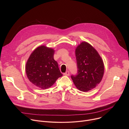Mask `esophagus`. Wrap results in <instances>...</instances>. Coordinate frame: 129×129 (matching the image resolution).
<instances>
[{
	"instance_id": "1",
	"label": "esophagus",
	"mask_w": 129,
	"mask_h": 129,
	"mask_svg": "<svg viewBox=\"0 0 129 129\" xmlns=\"http://www.w3.org/2000/svg\"><path fill=\"white\" fill-rule=\"evenodd\" d=\"M64 75L65 76H69V75H70V73H69V71L67 70V71H66V72H65V73H64Z\"/></svg>"
}]
</instances>
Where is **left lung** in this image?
Masks as SVG:
<instances>
[{
	"mask_svg": "<svg viewBox=\"0 0 129 129\" xmlns=\"http://www.w3.org/2000/svg\"><path fill=\"white\" fill-rule=\"evenodd\" d=\"M76 57L78 72L71 78L79 90L87 92L102 81L104 72L103 61L98 51L86 42L78 46Z\"/></svg>",
	"mask_w": 129,
	"mask_h": 129,
	"instance_id": "1",
	"label": "left lung"
}]
</instances>
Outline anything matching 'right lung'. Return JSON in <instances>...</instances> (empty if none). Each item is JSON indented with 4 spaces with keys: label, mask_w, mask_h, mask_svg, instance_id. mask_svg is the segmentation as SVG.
Here are the masks:
<instances>
[{
    "label": "right lung",
    "mask_w": 129,
    "mask_h": 129,
    "mask_svg": "<svg viewBox=\"0 0 129 129\" xmlns=\"http://www.w3.org/2000/svg\"><path fill=\"white\" fill-rule=\"evenodd\" d=\"M54 50L42 45L35 49L26 62L25 70L29 81L42 89L51 87L63 75L53 58Z\"/></svg>",
    "instance_id": "obj_1"
}]
</instances>
